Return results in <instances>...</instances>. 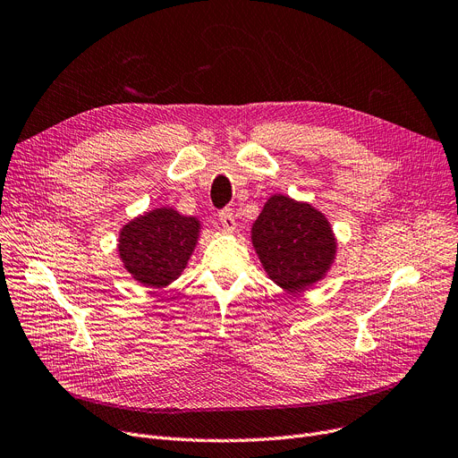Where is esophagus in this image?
Here are the masks:
<instances>
[{
    "label": "esophagus",
    "instance_id": "esophagus-1",
    "mask_svg": "<svg viewBox=\"0 0 458 458\" xmlns=\"http://www.w3.org/2000/svg\"><path fill=\"white\" fill-rule=\"evenodd\" d=\"M219 219H221V225L226 232H233L235 230V219H233V211L230 208H225L219 211Z\"/></svg>",
    "mask_w": 458,
    "mask_h": 458
}]
</instances>
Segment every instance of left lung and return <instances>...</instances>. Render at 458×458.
Listing matches in <instances>:
<instances>
[{
  "instance_id": "1",
  "label": "left lung",
  "mask_w": 458,
  "mask_h": 458,
  "mask_svg": "<svg viewBox=\"0 0 458 458\" xmlns=\"http://www.w3.org/2000/svg\"><path fill=\"white\" fill-rule=\"evenodd\" d=\"M252 245L269 278L299 293L325 278L335 258L327 216L308 202L273 195L252 225Z\"/></svg>"
}]
</instances>
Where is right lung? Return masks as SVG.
<instances>
[{
  "label": "right lung",
  "instance_id": "obj_1",
  "mask_svg": "<svg viewBox=\"0 0 458 458\" xmlns=\"http://www.w3.org/2000/svg\"><path fill=\"white\" fill-rule=\"evenodd\" d=\"M200 221L173 208H156L123 226L118 254L126 271L147 287H165L185 269L197 247Z\"/></svg>",
  "mask_w": 458,
  "mask_h": 458
}]
</instances>
